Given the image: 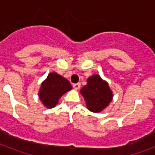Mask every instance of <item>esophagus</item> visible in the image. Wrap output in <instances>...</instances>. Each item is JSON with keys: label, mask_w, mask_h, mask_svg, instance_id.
Here are the masks:
<instances>
[{"label": "esophagus", "mask_w": 155, "mask_h": 155, "mask_svg": "<svg viewBox=\"0 0 155 155\" xmlns=\"http://www.w3.org/2000/svg\"><path fill=\"white\" fill-rule=\"evenodd\" d=\"M73 87H74L75 90H78L80 87V83H77V84H73Z\"/></svg>", "instance_id": "34e87169"}]
</instances>
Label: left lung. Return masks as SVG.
<instances>
[{"label":"left lung","mask_w":155,"mask_h":155,"mask_svg":"<svg viewBox=\"0 0 155 155\" xmlns=\"http://www.w3.org/2000/svg\"><path fill=\"white\" fill-rule=\"evenodd\" d=\"M86 101L87 109L93 113H100L109 104L113 99V92L108 83L99 75H93L87 80V84L80 90Z\"/></svg>","instance_id":"8db88e82"}]
</instances>
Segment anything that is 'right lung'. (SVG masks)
I'll return each instance as SVG.
<instances>
[{"instance_id":"add662e5","label":"right lung","mask_w":155,"mask_h":155,"mask_svg":"<svg viewBox=\"0 0 155 155\" xmlns=\"http://www.w3.org/2000/svg\"><path fill=\"white\" fill-rule=\"evenodd\" d=\"M72 89L70 82L55 72L50 73L42 83L38 97L47 108H54L64 93Z\"/></svg>"}]
</instances>
